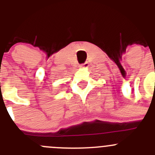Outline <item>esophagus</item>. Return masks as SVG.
Instances as JSON below:
<instances>
[{
  "instance_id": "34e87169",
  "label": "esophagus",
  "mask_w": 155,
  "mask_h": 155,
  "mask_svg": "<svg viewBox=\"0 0 155 155\" xmlns=\"http://www.w3.org/2000/svg\"><path fill=\"white\" fill-rule=\"evenodd\" d=\"M87 66H89V63H88L87 62H86V63H83V64H81L80 66H79V67H80V68H85V67H87Z\"/></svg>"
}]
</instances>
